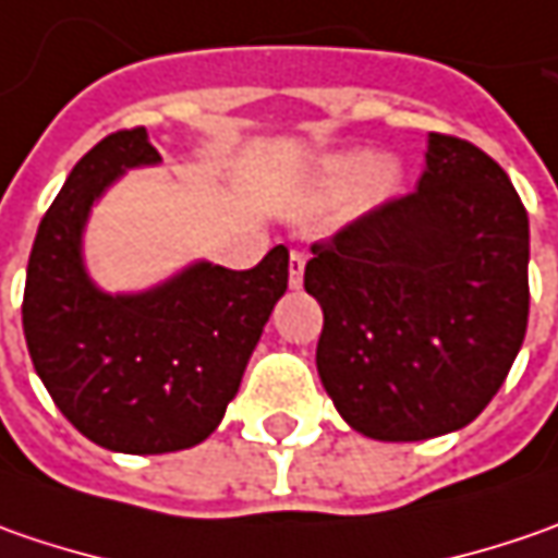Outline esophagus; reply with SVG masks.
<instances>
[{
	"label": "esophagus",
	"mask_w": 558,
	"mask_h": 558,
	"mask_svg": "<svg viewBox=\"0 0 558 558\" xmlns=\"http://www.w3.org/2000/svg\"><path fill=\"white\" fill-rule=\"evenodd\" d=\"M304 264H307V257H304L301 251H291V257H289V282H291V289H298V286L304 282Z\"/></svg>",
	"instance_id": "esophagus-1"
}]
</instances>
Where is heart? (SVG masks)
Returning a JSON list of instances; mask_svg holds the SVG:
<instances>
[{
  "instance_id": "obj_1",
  "label": "heart",
  "mask_w": 558,
  "mask_h": 558,
  "mask_svg": "<svg viewBox=\"0 0 558 558\" xmlns=\"http://www.w3.org/2000/svg\"><path fill=\"white\" fill-rule=\"evenodd\" d=\"M323 180L329 189H348L356 183V195L363 202H381L395 192L400 170L391 158H369L366 151H338L319 163Z\"/></svg>"
}]
</instances>
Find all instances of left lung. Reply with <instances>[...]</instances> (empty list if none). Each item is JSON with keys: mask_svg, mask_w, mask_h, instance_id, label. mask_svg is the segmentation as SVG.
Instances as JSON below:
<instances>
[{"mask_svg": "<svg viewBox=\"0 0 558 558\" xmlns=\"http://www.w3.org/2000/svg\"><path fill=\"white\" fill-rule=\"evenodd\" d=\"M413 192L316 242V369L375 440L457 432L500 391L527 329V210L478 145L432 133Z\"/></svg>", "mask_w": 558, "mask_h": 558, "instance_id": "8db88e82", "label": "left lung"}]
</instances>
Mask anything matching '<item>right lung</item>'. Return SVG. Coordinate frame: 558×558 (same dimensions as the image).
Masks as SVG:
<instances>
[{
    "mask_svg": "<svg viewBox=\"0 0 558 558\" xmlns=\"http://www.w3.org/2000/svg\"><path fill=\"white\" fill-rule=\"evenodd\" d=\"M145 126L89 148L36 229L24 286L33 369L80 435L118 453L202 444L242 385L254 344L289 289V247L251 269L192 264L142 294H105L83 269L89 207L123 170L158 163Z\"/></svg>",
    "mask_w": 558,
    "mask_h": 558,
    "instance_id": "right-lung-1",
    "label": "right lung"
}]
</instances>
